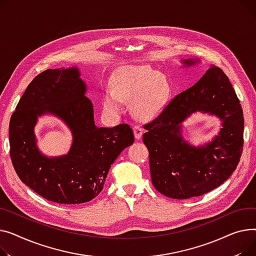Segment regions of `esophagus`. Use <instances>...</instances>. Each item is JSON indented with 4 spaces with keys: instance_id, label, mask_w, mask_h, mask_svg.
Returning a JSON list of instances; mask_svg holds the SVG:
<instances>
[{
    "instance_id": "1",
    "label": "esophagus",
    "mask_w": 256,
    "mask_h": 256,
    "mask_svg": "<svg viewBox=\"0 0 256 256\" xmlns=\"http://www.w3.org/2000/svg\"><path fill=\"white\" fill-rule=\"evenodd\" d=\"M133 133H134V136L136 140H140L142 135V129L140 126H134L133 127Z\"/></svg>"
}]
</instances>
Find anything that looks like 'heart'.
Returning a JSON list of instances; mask_svg holds the SVG:
<instances>
[{
    "label": "heart",
    "instance_id": "obj_1",
    "mask_svg": "<svg viewBox=\"0 0 256 256\" xmlns=\"http://www.w3.org/2000/svg\"><path fill=\"white\" fill-rule=\"evenodd\" d=\"M170 86L164 75L148 66H127L118 72L114 90L104 94V108L118 114L122 103L131 100V112L142 121L154 118L164 108Z\"/></svg>",
    "mask_w": 256,
    "mask_h": 256
}]
</instances>
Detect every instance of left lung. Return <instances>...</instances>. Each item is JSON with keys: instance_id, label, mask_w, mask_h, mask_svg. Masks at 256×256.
I'll return each mask as SVG.
<instances>
[{"instance_id": "obj_1", "label": "left lung", "mask_w": 256, "mask_h": 256, "mask_svg": "<svg viewBox=\"0 0 256 256\" xmlns=\"http://www.w3.org/2000/svg\"><path fill=\"white\" fill-rule=\"evenodd\" d=\"M198 62L193 58L182 61L186 67ZM196 111L216 115L222 122L214 140L200 147L190 145L182 136V123ZM144 127L152 183L170 198L200 196L219 187L234 172L243 152L241 104L228 78L213 65Z\"/></svg>"}]
</instances>
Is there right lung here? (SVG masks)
Wrapping results in <instances>:
<instances>
[{"label": "right lung", "instance_id": "add662e5", "mask_svg": "<svg viewBox=\"0 0 256 256\" xmlns=\"http://www.w3.org/2000/svg\"><path fill=\"white\" fill-rule=\"evenodd\" d=\"M78 67L48 69L30 82L9 125L10 157L28 187L50 202H88L102 191L112 164L134 142L128 124L97 127L93 104ZM50 113L72 133L68 154L44 156L36 148L34 128L38 118Z\"/></svg>", "mask_w": 256, "mask_h": 256}]
</instances>
